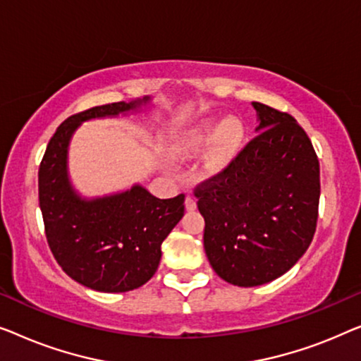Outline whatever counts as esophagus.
I'll use <instances>...</instances> for the list:
<instances>
[{
    "label": "esophagus",
    "instance_id": "34e87169",
    "mask_svg": "<svg viewBox=\"0 0 361 361\" xmlns=\"http://www.w3.org/2000/svg\"><path fill=\"white\" fill-rule=\"evenodd\" d=\"M185 206H186L188 211H195V209H196V200H195V196L188 195V196H186V201H185Z\"/></svg>",
    "mask_w": 361,
    "mask_h": 361
}]
</instances>
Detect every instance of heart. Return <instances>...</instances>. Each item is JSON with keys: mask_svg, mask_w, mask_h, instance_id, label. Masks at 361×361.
I'll list each match as a JSON object with an SVG mask.
<instances>
[{"mask_svg": "<svg viewBox=\"0 0 361 361\" xmlns=\"http://www.w3.org/2000/svg\"><path fill=\"white\" fill-rule=\"evenodd\" d=\"M245 126L240 119H207L183 137L176 145V152L183 155H192L209 145L204 155V169L211 173H217L237 159L245 144Z\"/></svg>", "mask_w": 361, "mask_h": 361, "instance_id": "1", "label": "heart"}]
</instances>
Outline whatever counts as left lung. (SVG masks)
<instances>
[{
    "label": "left lung",
    "mask_w": 361,
    "mask_h": 361,
    "mask_svg": "<svg viewBox=\"0 0 361 361\" xmlns=\"http://www.w3.org/2000/svg\"><path fill=\"white\" fill-rule=\"evenodd\" d=\"M253 108L258 134L227 169L195 188L212 270L245 288L276 280L304 255L321 196L317 154L306 130L280 109Z\"/></svg>",
    "instance_id": "left-lung-1"
}]
</instances>
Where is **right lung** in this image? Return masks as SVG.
Here are the masks:
<instances>
[{"label": "right lung", "mask_w": 361, "mask_h": 361, "mask_svg": "<svg viewBox=\"0 0 361 361\" xmlns=\"http://www.w3.org/2000/svg\"><path fill=\"white\" fill-rule=\"evenodd\" d=\"M142 101L94 106L70 116L49 140L39 166V204L50 250L70 278L94 291L126 293L149 281L159 268L161 242L185 214V195L159 200L134 186L83 201L68 183L67 147L80 123L118 116Z\"/></svg>", "instance_id": "obj_1"}]
</instances>
